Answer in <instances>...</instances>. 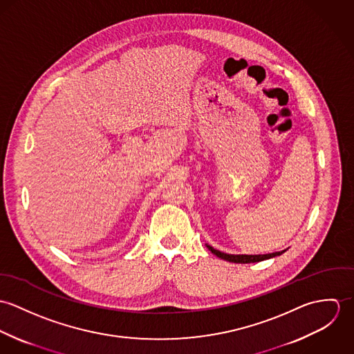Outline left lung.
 <instances>
[{
    "label": "left lung",
    "mask_w": 354,
    "mask_h": 354,
    "mask_svg": "<svg viewBox=\"0 0 354 354\" xmlns=\"http://www.w3.org/2000/svg\"><path fill=\"white\" fill-rule=\"evenodd\" d=\"M207 248L216 254L218 257L223 259V260H227V261H232V263H256V261H261V260H266V259H270V257H275V256H279L285 251L282 252H274L268 253V254H227V253L221 252V251H216L214 250L212 247L207 245Z\"/></svg>",
    "instance_id": "1"
}]
</instances>
